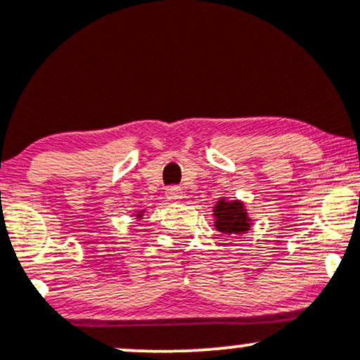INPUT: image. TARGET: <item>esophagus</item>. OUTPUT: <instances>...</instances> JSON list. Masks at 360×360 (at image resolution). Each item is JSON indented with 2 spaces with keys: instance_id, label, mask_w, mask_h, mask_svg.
Segmentation results:
<instances>
[{
  "instance_id": "obj_1",
  "label": "esophagus",
  "mask_w": 360,
  "mask_h": 360,
  "mask_svg": "<svg viewBox=\"0 0 360 360\" xmlns=\"http://www.w3.org/2000/svg\"><path fill=\"white\" fill-rule=\"evenodd\" d=\"M166 198L171 203H177V201L183 200V189L177 188V186H171L166 189Z\"/></svg>"
}]
</instances>
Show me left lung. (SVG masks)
<instances>
[{"label":"left lung","mask_w":360,"mask_h":360,"mask_svg":"<svg viewBox=\"0 0 360 360\" xmlns=\"http://www.w3.org/2000/svg\"><path fill=\"white\" fill-rule=\"evenodd\" d=\"M214 229L225 235H243L250 230L252 220L240 200L220 198L213 206Z\"/></svg>","instance_id":"1"}]
</instances>
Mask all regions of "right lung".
<instances>
[{"label":"right lung","mask_w":360,"mask_h":360,"mask_svg":"<svg viewBox=\"0 0 360 360\" xmlns=\"http://www.w3.org/2000/svg\"><path fill=\"white\" fill-rule=\"evenodd\" d=\"M143 213H146V210H140V212L135 213V218H137V220H140V218H143Z\"/></svg>","instance_id":"right-lung-1"}]
</instances>
